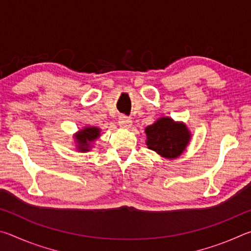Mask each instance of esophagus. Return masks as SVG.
<instances>
[{"label": "esophagus", "mask_w": 251, "mask_h": 251, "mask_svg": "<svg viewBox=\"0 0 251 251\" xmlns=\"http://www.w3.org/2000/svg\"><path fill=\"white\" fill-rule=\"evenodd\" d=\"M118 123H120V126L122 127V128H125V129L130 128L131 125H133V123H131L130 118L126 117V116H121Z\"/></svg>", "instance_id": "34e87169"}]
</instances>
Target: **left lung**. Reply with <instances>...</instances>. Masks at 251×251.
I'll list each match as a JSON object with an SVG mask.
<instances>
[{
  "label": "left lung",
  "mask_w": 251,
  "mask_h": 251,
  "mask_svg": "<svg viewBox=\"0 0 251 251\" xmlns=\"http://www.w3.org/2000/svg\"><path fill=\"white\" fill-rule=\"evenodd\" d=\"M146 145L166 159L178 158L188 146L192 133L182 122L172 117H160L145 128Z\"/></svg>",
  "instance_id": "left-lung-1"
}]
</instances>
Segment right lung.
I'll use <instances>...</instances> for the list:
<instances>
[{"label": "right lung", "instance_id": "obj_1", "mask_svg": "<svg viewBox=\"0 0 251 251\" xmlns=\"http://www.w3.org/2000/svg\"><path fill=\"white\" fill-rule=\"evenodd\" d=\"M100 128L95 126H85L82 129H79L77 133L73 135L75 148L77 151L86 152L90 151L93 147V144L95 143L97 138L100 136Z\"/></svg>", "mask_w": 251, "mask_h": 251}]
</instances>
